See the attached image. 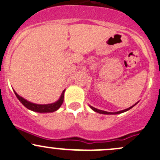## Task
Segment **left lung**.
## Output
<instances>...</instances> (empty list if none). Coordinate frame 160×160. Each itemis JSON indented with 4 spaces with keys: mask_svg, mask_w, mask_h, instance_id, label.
<instances>
[{
    "mask_svg": "<svg viewBox=\"0 0 160 160\" xmlns=\"http://www.w3.org/2000/svg\"><path fill=\"white\" fill-rule=\"evenodd\" d=\"M138 102H137V103H135L134 106H131V107H130V108H127V109H124V110H122V111H119V112H105V111H102V110L97 109V108H94V107H92V106H90V108H92V109L93 110V111H95L96 112H98V113H100V114H106V115H115V114H120V113H122V112H124L128 111V110L131 109V108H133V107H134V106H135V105L138 104Z\"/></svg>",
    "mask_w": 160,
    "mask_h": 160,
    "instance_id": "left-lung-1",
    "label": "left lung"
}]
</instances>
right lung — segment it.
<instances>
[{"label": "right lung", "instance_id": "1", "mask_svg": "<svg viewBox=\"0 0 160 160\" xmlns=\"http://www.w3.org/2000/svg\"><path fill=\"white\" fill-rule=\"evenodd\" d=\"M64 90L61 93V96L59 100H58L56 102L52 103V104H47V105H38V104H35V103L30 102L27 101L23 98H22L21 96H19L17 92H15L16 96L17 97V99L20 101V102L24 106L26 107L28 109H30L33 112H40V113H46V112H53L54 111H57L59 108H60L61 105H62L63 102H64Z\"/></svg>", "mask_w": 160, "mask_h": 160}]
</instances>
